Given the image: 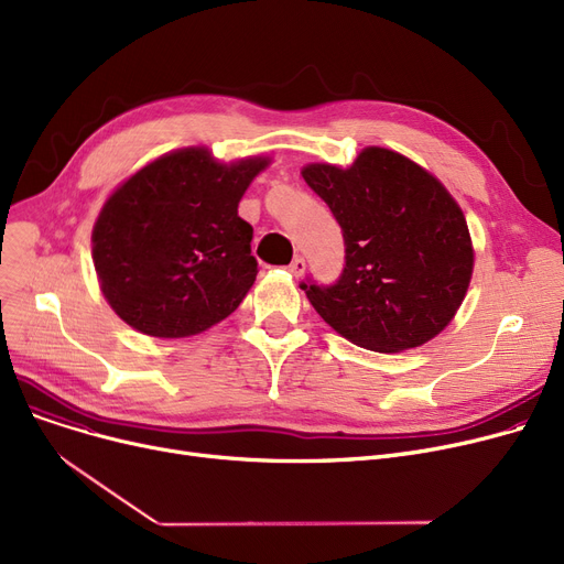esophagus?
Wrapping results in <instances>:
<instances>
[{
	"label": "esophagus",
	"instance_id": "obj_1",
	"mask_svg": "<svg viewBox=\"0 0 564 564\" xmlns=\"http://www.w3.org/2000/svg\"><path fill=\"white\" fill-rule=\"evenodd\" d=\"M304 270H306V260H304L302 256H294L292 262L288 264V272H290L292 276H302Z\"/></svg>",
	"mask_w": 564,
	"mask_h": 564
}]
</instances>
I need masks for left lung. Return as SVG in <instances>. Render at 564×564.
<instances>
[{"mask_svg":"<svg viewBox=\"0 0 564 564\" xmlns=\"http://www.w3.org/2000/svg\"><path fill=\"white\" fill-rule=\"evenodd\" d=\"M308 187L343 228L336 285H306L319 317L349 343L395 354L421 347L453 322L473 276L466 217L427 169L368 145L347 169L313 162Z\"/></svg>","mask_w":564,"mask_h":564,"instance_id":"8db88e82","label":"left lung"}]
</instances>
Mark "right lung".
Returning <instances> with one entry per match:
<instances>
[{"mask_svg":"<svg viewBox=\"0 0 564 564\" xmlns=\"http://www.w3.org/2000/svg\"><path fill=\"white\" fill-rule=\"evenodd\" d=\"M272 158L219 162L187 145L148 162L118 185L94 224L91 247L111 311L139 334L189 338L242 304L258 262L253 228L237 215Z\"/></svg>","mask_w":564,"mask_h":564,"instance_id":"1","label":"right lung"}]
</instances>
